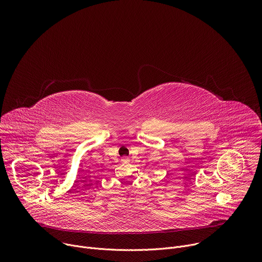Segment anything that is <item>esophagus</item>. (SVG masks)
Wrapping results in <instances>:
<instances>
[{"mask_svg": "<svg viewBox=\"0 0 262 262\" xmlns=\"http://www.w3.org/2000/svg\"><path fill=\"white\" fill-rule=\"evenodd\" d=\"M121 161H122V163H128V162H129V160H128L127 157H123V158L121 159Z\"/></svg>", "mask_w": 262, "mask_h": 262, "instance_id": "34e87169", "label": "esophagus"}]
</instances>
